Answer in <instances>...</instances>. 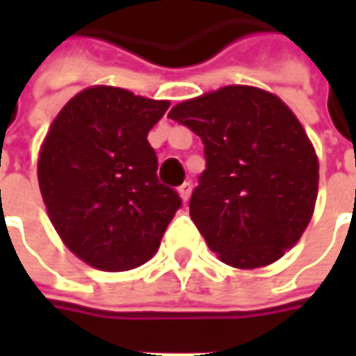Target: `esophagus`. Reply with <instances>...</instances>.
Instances as JSON below:
<instances>
[{
  "label": "esophagus",
  "instance_id": "esophagus-1",
  "mask_svg": "<svg viewBox=\"0 0 356 356\" xmlns=\"http://www.w3.org/2000/svg\"><path fill=\"white\" fill-rule=\"evenodd\" d=\"M178 194H180V198L188 202L190 200V194H192V184L190 182H184V184L178 188Z\"/></svg>",
  "mask_w": 356,
  "mask_h": 356
}]
</instances>
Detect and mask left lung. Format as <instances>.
I'll list each match as a JSON object with an SVG mask.
<instances>
[{
  "label": "left lung",
  "mask_w": 356,
  "mask_h": 356,
  "mask_svg": "<svg viewBox=\"0 0 356 356\" xmlns=\"http://www.w3.org/2000/svg\"><path fill=\"white\" fill-rule=\"evenodd\" d=\"M168 117L204 143L190 216L208 248L239 269L283 257L311 222L319 188V160L291 108L267 90L229 85Z\"/></svg>",
  "instance_id": "1"
}]
</instances>
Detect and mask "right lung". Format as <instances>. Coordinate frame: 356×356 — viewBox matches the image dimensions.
Wrapping results in <instances>:
<instances>
[{"mask_svg":"<svg viewBox=\"0 0 356 356\" xmlns=\"http://www.w3.org/2000/svg\"><path fill=\"white\" fill-rule=\"evenodd\" d=\"M168 101L118 87H89L55 117L37 178L49 220L90 267L129 271L146 264L182 200L158 182L148 132Z\"/></svg>","mask_w":356,"mask_h":356,"instance_id":"add662e5","label":"right lung"}]
</instances>
